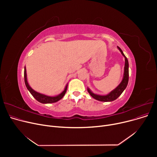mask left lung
<instances>
[{"instance_id":"obj_1","label":"left lung","mask_w":157,"mask_h":157,"mask_svg":"<svg viewBox=\"0 0 157 157\" xmlns=\"http://www.w3.org/2000/svg\"><path fill=\"white\" fill-rule=\"evenodd\" d=\"M118 48L120 51L122 55L125 57L124 74H123V79L120 83V84L116 88L114 89L113 91H111L109 94H108V95H99L95 94L88 88H87L88 92L94 98H95V99H96L97 101H102V102H111V101H113L114 100H116L117 98L123 93V92L124 91V90L126 88V87L128 85V60L127 59V57L125 56V55L123 54L121 48H119L118 46Z\"/></svg>"}]
</instances>
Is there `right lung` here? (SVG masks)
I'll return each instance as SVG.
<instances>
[{
    "label": "right lung",
    "instance_id": "add662e5",
    "mask_svg": "<svg viewBox=\"0 0 157 157\" xmlns=\"http://www.w3.org/2000/svg\"><path fill=\"white\" fill-rule=\"evenodd\" d=\"M24 79H25V83L26 87L28 89L29 91L30 92V93L32 94V95L36 99L43 104H49V103H54L56 102L57 101H59V100H60L61 98H62V97L64 96V95L66 93V91H67V86L68 85L67 84V85L65 86V88L64 89L63 91L59 95H58L55 97H50V96H48L42 94L38 93L37 92H36L35 90H33L29 85L28 81H27V72H26V68L25 67L24 69Z\"/></svg>",
    "mask_w": 157,
    "mask_h": 157
}]
</instances>
